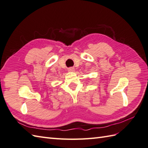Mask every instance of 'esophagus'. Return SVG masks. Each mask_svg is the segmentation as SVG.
I'll return each instance as SVG.
<instances>
[{"mask_svg":"<svg viewBox=\"0 0 148 148\" xmlns=\"http://www.w3.org/2000/svg\"><path fill=\"white\" fill-rule=\"evenodd\" d=\"M69 71H75V68L74 67H70V68L68 69Z\"/></svg>","mask_w":148,"mask_h":148,"instance_id":"34e87169","label":"esophagus"}]
</instances>
